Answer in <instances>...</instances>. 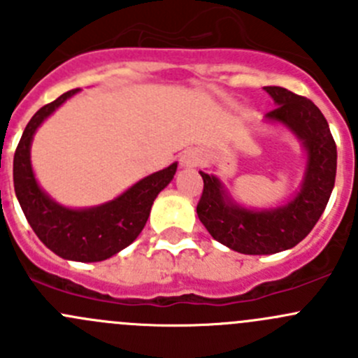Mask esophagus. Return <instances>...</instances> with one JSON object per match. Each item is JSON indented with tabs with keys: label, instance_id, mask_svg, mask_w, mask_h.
<instances>
[{
	"label": "esophagus",
	"instance_id": "obj_1",
	"mask_svg": "<svg viewBox=\"0 0 358 358\" xmlns=\"http://www.w3.org/2000/svg\"><path fill=\"white\" fill-rule=\"evenodd\" d=\"M202 161H204V156H202L201 150H187L185 154L182 156V164L187 166V168H196V166L202 164Z\"/></svg>",
	"mask_w": 358,
	"mask_h": 358
}]
</instances>
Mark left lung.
<instances>
[{
    "label": "left lung",
    "instance_id": "1",
    "mask_svg": "<svg viewBox=\"0 0 358 358\" xmlns=\"http://www.w3.org/2000/svg\"><path fill=\"white\" fill-rule=\"evenodd\" d=\"M265 90L277 106L265 117L287 126L306 150L305 178L294 199L263 211L243 208L227 196L216 176L199 171L204 189L197 216L213 239L243 255H273L301 243L326 209L336 180L338 152L319 107L280 86Z\"/></svg>",
    "mask_w": 358,
    "mask_h": 358
}]
</instances>
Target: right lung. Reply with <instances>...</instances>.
<instances>
[{
  "label": "right lung",
  "instance_id": "right-lung-1",
  "mask_svg": "<svg viewBox=\"0 0 358 358\" xmlns=\"http://www.w3.org/2000/svg\"><path fill=\"white\" fill-rule=\"evenodd\" d=\"M79 90L41 107L25 126L13 156V187L25 218L46 248L72 262H102L133 243L145 227L154 199L176 173V162L152 173L96 208L69 209L39 189L31 166V142L41 122Z\"/></svg>",
  "mask_w": 358,
  "mask_h": 358
}]
</instances>
